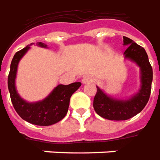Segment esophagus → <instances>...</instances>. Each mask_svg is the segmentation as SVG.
Here are the masks:
<instances>
[{"mask_svg": "<svg viewBox=\"0 0 160 160\" xmlns=\"http://www.w3.org/2000/svg\"><path fill=\"white\" fill-rule=\"evenodd\" d=\"M82 82L83 83H89L93 82V78L90 76H84L82 79Z\"/></svg>", "mask_w": 160, "mask_h": 160, "instance_id": "34e87169", "label": "esophagus"}]
</instances>
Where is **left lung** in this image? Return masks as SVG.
<instances>
[{"label": "left lung", "mask_w": 160, "mask_h": 160, "mask_svg": "<svg viewBox=\"0 0 160 160\" xmlns=\"http://www.w3.org/2000/svg\"><path fill=\"white\" fill-rule=\"evenodd\" d=\"M124 45L128 47L125 51V58L132 60L140 67L141 89L129 100H115L110 98L98 87L94 97L93 107L97 114L111 121H125L139 114L147 105L150 98L152 68L143 47L137 45L131 38L123 37Z\"/></svg>", "instance_id": "left-lung-1"}]
</instances>
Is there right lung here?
Returning a JSON list of instances; mask_svg holds the SVG:
<instances>
[{
	"instance_id": "add662e5",
	"label": "right lung",
	"mask_w": 160,
	"mask_h": 160,
	"mask_svg": "<svg viewBox=\"0 0 160 160\" xmlns=\"http://www.w3.org/2000/svg\"><path fill=\"white\" fill-rule=\"evenodd\" d=\"M38 46L46 47L39 42ZM30 46L17 52L13 56L10 71L8 78V86L12 103L18 114L29 123L37 126H50L61 121L66 115L72 94L81 86V82H77L69 85L59 84L53 89L52 92L41 102L29 103L21 99L15 88V78L18 64L20 58L25 55Z\"/></svg>"
}]
</instances>
